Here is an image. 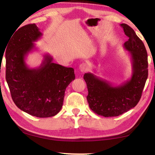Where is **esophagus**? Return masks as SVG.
I'll list each match as a JSON object with an SVG mask.
<instances>
[{"label": "esophagus", "instance_id": "1", "mask_svg": "<svg viewBox=\"0 0 155 155\" xmlns=\"http://www.w3.org/2000/svg\"><path fill=\"white\" fill-rule=\"evenodd\" d=\"M88 67L86 63H82L79 65V70L81 71V72H86V71H88Z\"/></svg>", "mask_w": 155, "mask_h": 155}]
</instances>
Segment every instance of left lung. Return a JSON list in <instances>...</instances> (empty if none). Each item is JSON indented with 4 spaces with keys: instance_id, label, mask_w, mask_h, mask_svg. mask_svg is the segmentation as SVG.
<instances>
[{
    "instance_id": "8db88e82",
    "label": "left lung",
    "mask_w": 155,
    "mask_h": 155,
    "mask_svg": "<svg viewBox=\"0 0 155 155\" xmlns=\"http://www.w3.org/2000/svg\"><path fill=\"white\" fill-rule=\"evenodd\" d=\"M128 40L124 48L128 51L132 64V75L121 85L114 84L97 77L94 74L86 73L89 107L95 114L104 117H117L134 108L142 95L148 76L147 53L143 41L134 30L126 24H121Z\"/></svg>"
}]
</instances>
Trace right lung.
Wrapping results in <instances>:
<instances>
[{"mask_svg": "<svg viewBox=\"0 0 155 155\" xmlns=\"http://www.w3.org/2000/svg\"><path fill=\"white\" fill-rule=\"evenodd\" d=\"M42 35L35 24L24 26L12 34L5 49V78L17 107L45 118L55 116L62 109L65 90L75 74L71 67L54 63L49 54L43 55L38 67H29L25 59L36 49L34 43Z\"/></svg>", "mask_w": 155, "mask_h": 155, "instance_id": "right-lung-1", "label": "right lung"}]
</instances>
